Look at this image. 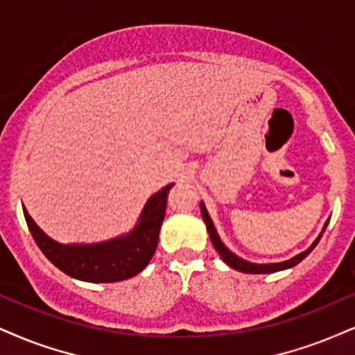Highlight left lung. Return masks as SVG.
I'll list each match as a JSON object with an SVG mask.
<instances>
[{
  "label": "left lung",
  "instance_id": "obj_1",
  "mask_svg": "<svg viewBox=\"0 0 355 355\" xmlns=\"http://www.w3.org/2000/svg\"><path fill=\"white\" fill-rule=\"evenodd\" d=\"M200 214H202V218H204V222H205V227H207L209 237H211V242H212V245H214V248H216V250L218 252V255H220L222 260H224L225 263L230 266V268H234V270H237V271H242V273H253V275L277 273V271L288 270V268H293V266H296V265L300 263L301 260H304V258L308 257L309 253L313 252V248L316 247L319 240H321V237H322V234H324L327 224H329V218H327L324 227H322L321 234L318 235L316 240H314V242H313L311 245H309V247L306 248L304 252L298 253V255H295L293 258H290V260H286V261H278V263H252V261H247V260H243V258L237 257L234 252H230L229 248L225 247L224 242H222L220 237H218L216 227H214L212 218H211V216H209L207 209H205V205H204L202 200H200Z\"/></svg>",
  "mask_w": 355,
  "mask_h": 355
}]
</instances>
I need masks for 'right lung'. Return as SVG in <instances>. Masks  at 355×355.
Returning a JSON list of instances; mask_svg holds the SVG:
<instances>
[{"label": "right lung", "mask_w": 355, "mask_h": 355, "mask_svg": "<svg viewBox=\"0 0 355 355\" xmlns=\"http://www.w3.org/2000/svg\"><path fill=\"white\" fill-rule=\"evenodd\" d=\"M173 186H164L146 200L138 222L128 234L98 243L57 242L34 222L24 205L23 212L37 247L52 265L80 282L115 283L135 277L150 263Z\"/></svg>", "instance_id": "right-lung-1"}]
</instances>
